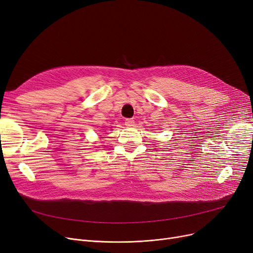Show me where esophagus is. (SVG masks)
<instances>
[{"label":"esophagus","instance_id":"esophagus-1","mask_svg":"<svg viewBox=\"0 0 253 253\" xmlns=\"http://www.w3.org/2000/svg\"><path fill=\"white\" fill-rule=\"evenodd\" d=\"M125 125H126L127 127L133 126V125H134V120H133V119H126V120H125Z\"/></svg>","mask_w":253,"mask_h":253}]
</instances>
